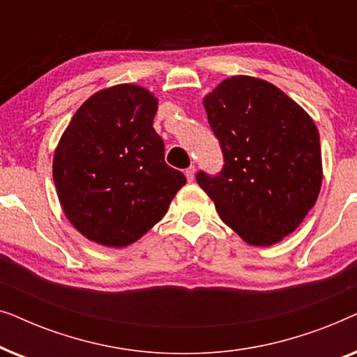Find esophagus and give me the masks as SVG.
Listing matches in <instances>:
<instances>
[{
  "instance_id": "34e87169",
  "label": "esophagus",
  "mask_w": 357,
  "mask_h": 357,
  "mask_svg": "<svg viewBox=\"0 0 357 357\" xmlns=\"http://www.w3.org/2000/svg\"><path fill=\"white\" fill-rule=\"evenodd\" d=\"M185 177H187L188 182H193V178H195V167H193V165H190V167L185 170Z\"/></svg>"
}]
</instances>
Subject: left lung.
<instances>
[{
  "mask_svg": "<svg viewBox=\"0 0 357 357\" xmlns=\"http://www.w3.org/2000/svg\"><path fill=\"white\" fill-rule=\"evenodd\" d=\"M224 154L219 175L197 182L241 238L270 247L294 232L319 198L324 170L319 130L280 87L232 76L204 96Z\"/></svg>",
  "mask_w": 357,
  "mask_h": 357,
  "instance_id": "left-lung-1",
  "label": "left lung"
}]
</instances>
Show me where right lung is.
Listing matches in <instances>:
<instances>
[{
    "instance_id": "right-lung-1",
    "label": "right lung",
    "mask_w": 357,
    "mask_h": 357,
    "mask_svg": "<svg viewBox=\"0 0 357 357\" xmlns=\"http://www.w3.org/2000/svg\"><path fill=\"white\" fill-rule=\"evenodd\" d=\"M158 99L136 84L92 94L63 131L53 182L63 213L89 241L121 248L167 213L185 175L164 160L153 128Z\"/></svg>"
}]
</instances>
